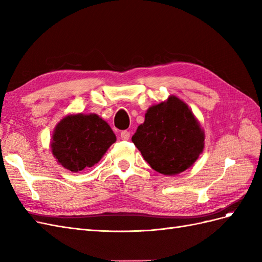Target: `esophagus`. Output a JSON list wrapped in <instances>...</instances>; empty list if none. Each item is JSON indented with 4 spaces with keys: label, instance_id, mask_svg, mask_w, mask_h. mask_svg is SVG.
Listing matches in <instances>:
<instances>
[{
    "label": "esophagus",
    "instance_id": "1",
    "mask_svg": "<svg viewBox=\"0 0 262 262\" xmlns=\"http://www.w3.org/2000/svg\"><path fill=\"white\" fill-rule=\"evenodd\" d=\"M120 138H121V140L128 141V140L130 139V132H129V131H126V130L122 131V132L120 133Z\"/></svg>",
    "mask_w": 262,
    "mask_h": 262
}]
</instances>
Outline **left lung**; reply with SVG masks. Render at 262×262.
I'll list each match as a JSON object with an SVG mask.
<instances>
[{
  "label": "left lung",
  "mask_w": 262,
  "mask_h": 262,
  "mask_svg": "<svg viewBox=\"0 0 262 262\" xmlns=\"http://www.w3.org/2000/svg\"><path fill=\"white\" fill-rule=\"evenodd\" d=\"M132 142L154 170L173 176L198 160L204 132L186 102L172 95L147 109Z\"/></svg>",
  "instance_id": "1"
}]
</instances>
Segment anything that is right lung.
<instances>
[{"label":"right lung","instance_id":"obj_1","mask_svg":"<svg viewBox=\"0 0 262 262\" xmlns=\"http://www.w3.org/2000/svg\"><path fill=\"white\" fill-rule=\"evenodd\" d=\"M115 142L114 131L96 114L69 115L55 126L51 150L63 167L78 172L97 164Z\"/></svg>","mask_w":262,"mask_h":262}]
</instances>
